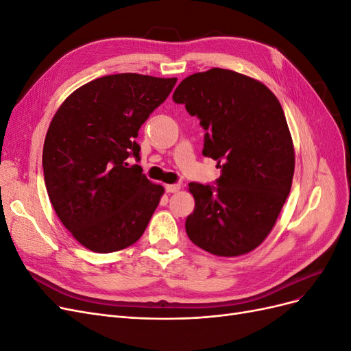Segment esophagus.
<instances>
[{
    "label": "esophagus",
    "mask_w": 351,
    "mask_h": 351,
    "mask_svg": "<svg viewBox=\"0 0 351 351\" xmlns=\"http://www.w3.org/2000/svg\"><path fill=\"white\" fill-rule=\"evenodd\" d=\"M180 190V184H165V192L167 193H176Z\"/></svg>",
    "instance_id": "1"
}]
</instances>
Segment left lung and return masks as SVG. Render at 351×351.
Returning <instances> with one entry per match:
<instances>
[{
  "mask_svg": "<svg viewBox=\"0 0 351 351\" xmlns=\"http://www.w3.org/2000/svg\"><path fill=\"white\" fill-rule=\"evenodd\" d=\"M173 101L200 120L202 154L221 168L217 186L189 184L187 236L217 256L246 254L267 239L291 189L294 146L281 104L259 80L226 69L186 77Z\"/></svg>",
  "mask_w": 351,
  "mask_h": 351,
  "instance_id": "obj_1",
  "label": "left lung"
}]
</instances>
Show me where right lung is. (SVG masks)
<instances>
[{"label": "right lung", "mask_w": 351, "mask_h": 351, "mask_svg": "<svg viewBox=\"0 0 351 351\" xmlns=\"http://www.w3.org/2000/svg\"><path fill=\"white\" fill-rule=\"evenodd\" d=\"M177 79L120 73L95 79L61 104L45 136L42 167L56 214L82 246L111 253L142 237L159 200L139 165L141 125Z\"/></svg>", "instance_id": "right-lung-1"}]
</instances>
